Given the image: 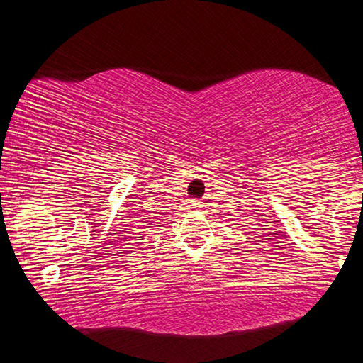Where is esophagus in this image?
Wrapping results in <instances>:
<instances>
[{"mask_svg":"<svg viewBox=\"0 0 363 363\" xmlns=\"http://www.w3.org/2000/svg\"><path fill=\"white\" fill-rule=\"evenodd\" d=\"M189 208H201L202 207V202L196 201V199H192V201H189Z\"/></svg>","mask_w":363,"mask_h":363,"instance_id":"1","label":"esophagus"}]
</instances>
